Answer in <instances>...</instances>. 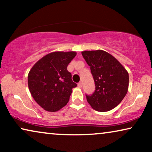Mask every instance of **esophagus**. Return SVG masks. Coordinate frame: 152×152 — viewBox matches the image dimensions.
<instances>
[{
    "label": "esophagus",
    "instance_id": "esophagus-1",
    "mask_svg": "<svg viewBox=\"0 0 152 152\" xmlns=\"http://www.w3.org/2000/svg\"><path fill=\"white\" fill-rule=\"evenodd\" d=\"M77 86L79 87V88H82V82H79L78 84H77Z\"/></svg>",
    "mask_w": 152,
    "mask_h": 152
}]
</instances>
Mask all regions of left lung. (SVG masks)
Wrapping results in <instances>:
<instances>
[{
  "label": "left lung",
  "instance_id": "8db88e82",
  "mask_svg": "<svg viewBox=\"0 0 152 152\" xmlns=\"http://www.w3.org/2000/svg\"><path fill=\"white\" fill-rule=\"evenodd\" d=\"M82 55L90 66L95 86L92 94L86 95L87 102L97 111L114 109L128 91V72L115 57L104 50L84 51Z\"/></svg>",
  "mask_w": 152,
  "mask_h": 152
}]
</instances>
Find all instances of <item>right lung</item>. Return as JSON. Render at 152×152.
<instances>
[{"label":"right lung","mask_w":152,"mask_h":152,"mask_svg":"<svg viewBox=\"0 0 152 152\" xmlns=\"http://www.w3.org/2000/svg\"><path fill=\"white\" fill-rule=\"evenodd\" d=\"M76 56L75 52H54L39 60L30 70L28 87L33 98L48 111H59L69 101L72 82L67 66Z\"/></svg>","instance_id":"1"}]
</instances>
